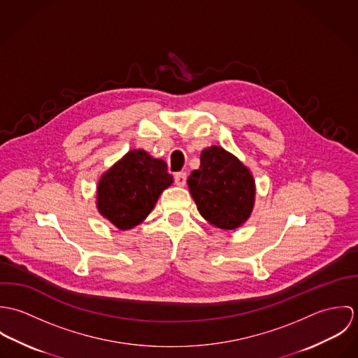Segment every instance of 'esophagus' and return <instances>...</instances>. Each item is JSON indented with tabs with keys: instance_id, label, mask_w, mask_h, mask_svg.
<instances>
[{
	"instance_id": "34e87169",
	"label": "esophagus",
	"mask_w": 358,
	"mask_h": 358,
	"mask_svg": "<svg viewBox=\"0 0 358 358\" xmlns=\"http://www.w3.org/2000/svg\"><path fill=\"white\" fill-rule=\"evenodd\" d=\"M186 182H187V175H186V172H178V173L175 175V183H176L178 186L183 187V186H186Z\"/></svg>"
}]
</instances>
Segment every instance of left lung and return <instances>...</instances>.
Listing matches in <instances>:
<instances>
[{
	"mask_svg": "<svg viewBox=\"0 0 358 358\" xmlns=\"http://www.w3.org/2000/svg\"><path fill=\"white\" fill-rule=\"evenodd\" d=\"M200 159V168L187 179L199 212L222 230L243 226L255 205V179L250 168L220 146L206 148Z\"/></svg>",
	"mask_w": 358,
	"mask_h": 358,
	"instance_id": "obj_1",
	"label": "left lung"
}]
</instances>
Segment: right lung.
<instances>
[{
  "label": "right lung",
  "mask_w": 358,
  "mask_h": 358,
  "mask_svg": "<svg viewBox=\"0 0 358 358\" xmlns=\"http://www.w3.org/2000/svg\"><path fill=\"white\" fill-rule=\"evenodd\" d=\"M172 183L164 159L134 149L101 176L96 208L117 229L129 230L149 216L161 193Z\"/></svg>",
  "instance_id": "add662e5"
}]
</instances>
